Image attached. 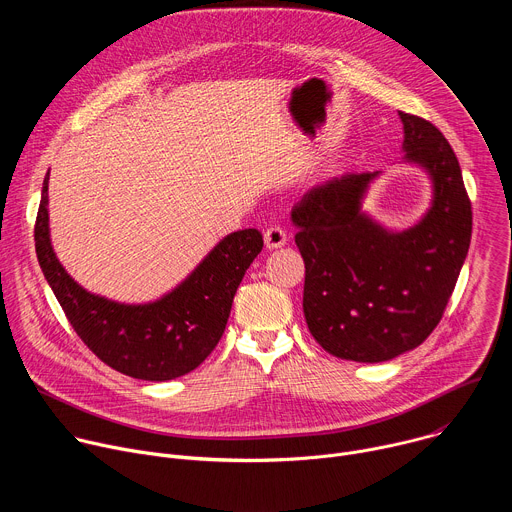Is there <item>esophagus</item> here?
I'll list each match as a JSON object with an SVG mask.
<instances>
[{"mask_svg": "<svg viewBox=\"0 0 512 512\" xmlns=\"http://www.w3.org/2000/svg\"><path fill=\"white\" fill-rule=\"evenodd\" d=\"M263 239H265V247H267L269 251H273V249H279V247L285 245L287 235H285V231L279 229V227H269V229L263 233Z\"/></svg>", "mask_w": 512, "mask_h": 512, "instance_id": "1", "label": "esophagus"}]
</instances>
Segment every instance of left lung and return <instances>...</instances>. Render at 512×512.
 <instances>
[{
	"mask_svg": "<svg viewBox=\"0 0 512 512\" xmlns=\"http://www.w3.org/2000/svg\"><path fill=\"white\" fill-rule=\"evenodd\" d=\"M399 119L403 164L431 184L415 225L397 231L362 208L381 172L326 180L291 208L308 328L344 360L385 362L419 346L442 320L470 247L472 206L452 145L421 117Z\"/></svg>",
	"mask_w": 512,
	"mask_h": 512,
	"instance_id": "1",
	"label": "left lung"
}]
</instances>
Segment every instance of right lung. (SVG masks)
I'll return each instance as SVG.
<instances>
[{"label": "right lung", "mask_w": 512, "mask_h": 512, "mask_svg": "<svg viewBox=\"0 0 512 512\" xmlns=\"http://www.w3.org/2000/svg\"><path fill=\"white\" fill-rule=\"evenodd\" d=\"M48 180L44 178L34 241L42 273L81 340L111 369L141 381L178 379L221 340L237 287L263 249L257 229L235 231L164 296L125 304L93 294L58 261L50 239Z\"/></svg>", "instance_id": "1"}]
</instances>
